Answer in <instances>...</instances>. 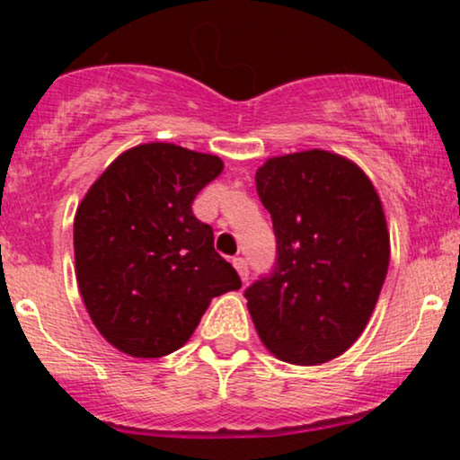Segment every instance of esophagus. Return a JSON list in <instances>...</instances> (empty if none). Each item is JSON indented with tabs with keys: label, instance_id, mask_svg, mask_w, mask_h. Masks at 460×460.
<instances>
[{
	"label": "esophagus",
	"instance_id": "esophagus-1",
	"mask_svg": "<svg viewBox=\"0 0 460 460\" xmlns=\"http://www.w3.org/2000/svg\"><path fill=\"white\" fill-rule=\"evenodd\" d=\"M232 263H234L236 272L243 279V282H247L249 280V263H247V260H244V257H234V261H232Z\"/></svg>",
	"mask_w": 460,
	"mask_h": 460
}]
</instances>
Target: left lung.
I'll use <instances>...</instances> for the list:
<instances>
[{"label": "left lung", "instance_id": "1", "mask_svg": "<svg viewBox=\"0 0 460 460\" xmlns=\"http://www.w3.org/2000/svg\"><path fill=\"white\" fill-rule=\"evenodd\" d=\"M276 268L244 293L270 354L318 367L367 329L389 266V230L368 175L329 150L272 156L255 172Z\"/></svg>", "mask_w": 460, "mask_h": 460}]
</instances>
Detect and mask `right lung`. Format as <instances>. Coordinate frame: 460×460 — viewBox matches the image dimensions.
I'll return each mask as SVG.
<instances>
[{
  "label": "right lung",
  "mask_w": 460,
  "mask_h": 460,
  "mask_svg": "<svg viewBox=\"0 0 460 460\" xmlns=\"http://www.w3.org/2000/svg\"><path fill=\"white\" fill-rule=\"evenodd\" d=\"M224 161L169 142L125 150L75 213V274L85 310L106 341L134 358L173 354L211 299L241 288L213 249L192 200Z\"/></svg>",
  "instance_id": "right-lung-1"
}]
</instances>
